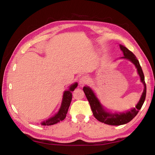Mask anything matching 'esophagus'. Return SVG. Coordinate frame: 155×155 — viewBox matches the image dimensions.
Segmentation results:
<instances>
[{"instance_id":"obj_1","label":"esophagus","mask_w":155,"mask_h":155,"mask_svg":"<svg viewBox=\"0 0 155 155\" xmlns=\"http://www.w3.org/2000/svg\"><path fill=\"white\" fill-rule=\"evenodd\" d=\"M89 81V79L86 76H82L80 80H79V84L80 85H84L85 84H87V82Z\"/></svg>"}]
</instances>
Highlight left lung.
Masks as SVG:
<instances>
[{
	"label": "left lung",
	"instance_id": "obj_1",
	"mask_svg": "<svg viewBox=\"0 0 155 155\" xmlns=\"http://www.w3.org/2000/svg\"><path fill=\"white\" fill-rule=\"evenodd\" d=\"M119 46L120 48H121V51H123V55H124V56L122 57V58H125V59L129 60L134 64V65H135L137 69V71H138V74L140 78V80H141L142 83L144 85V87H145L141 97H140L139 101L138 102V104H137L135 107L124 113H111L110 112H107L106 111V110L102 106L101 103L99 102L98 99L96 97L94 91H92V89L90 87L85 86L83 88V90L85 93V96H86L89 104H90L93 114H94L95 117L99 121L104 123L105 124L109 125H124L131 121L137 115L139 110L141 109L146 97L147 87L145 81V76H144L143 71L142 70L141 67L140 66L139 60L137 59L136 56L133 54L132 51H130L126 47L121 45V44Z\"/></svg>",
	"mask_w": 155,
	"mask_h": 155
}]
</instances>
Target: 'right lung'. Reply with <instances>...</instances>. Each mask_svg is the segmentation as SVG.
Segmentation results:
<instances>
[{
  "mask_svg": "<svg viewBox=\"0 0 155 155\" xmlns=\"http://www.w3.org/2000/svg\"><path fill=\"white\" fill-rule=\"evenodd\" d=\"M77 86L78 83H75L70 85V87L68 91H64L63 95L62 102H61V105L59 111L58 112L57 114L52 117L48 119L45 121H43L41 124L42 125H52L56 124V123L58 122H60V121H63V120L66 118L69 107L70 105L72 99L71 92L74 91V89L77 87Z\"/></svg>",
  "mask_w": 155,
  "mask_h": 155,
  "instance_id": "obj_1",
  "label": "right lung"
}]
</instances>
